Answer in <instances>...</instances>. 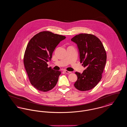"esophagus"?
Listing matches in <instances>:
<instances>
[{"instance_id": "34e87169", "label": "esophagus", "mask_w": 127, "mask_h": 127, "mask_svg": "<svg viewBox=\"0 0 127 127\" xmlns=\"http://www.w3.org/2000/svg\"><path fill=\"white\" fill-rule=\"evenodd\" d=\"M64 72L66 73V74H68V73H70L71 72L69 71H67V70H65Z\"/></svg>"}]
</instances>
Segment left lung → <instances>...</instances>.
<instances>
[{
  "label": "left lung",
  "mask_w": 127,
  "mask_h": 127,
  "mask_svg": "<svg viewBox=\"0 0 127 127\" xmlns=\"http://www.w3.org/2000/svg\"><path fill=\"white\" fill-rule=\"evenodd\" d=\"M71 40L77 44L80 62L86 67L81 74L75 72L78 79L74 86L80 91L91 90L102 78L107 61L105 49L100 39L92 34H79Z\"/></svg>",
  "instance_id": "8db88e82"
}]
</instances>
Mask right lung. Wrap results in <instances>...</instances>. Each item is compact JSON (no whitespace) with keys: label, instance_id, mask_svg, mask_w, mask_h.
I'll return each mask as SVG.
<instances>
[{"label":"right lung","instance_id":"right-lung-1","mask_svg":"<svg viewBox=\"0 0 127 127\" xmlns=\"http://www.w3.org/2000/svg\"><path fill=\"white\" fill-rule=\"evenodd\" d=\"M66 36L49 31L37 33L29 41L24 56L25 67L31 84L37 90L47 92L57 84L61 71L48 67L56 47Z\"/></svg>","mask_w":127,"mask_h":127}]
</instances>
